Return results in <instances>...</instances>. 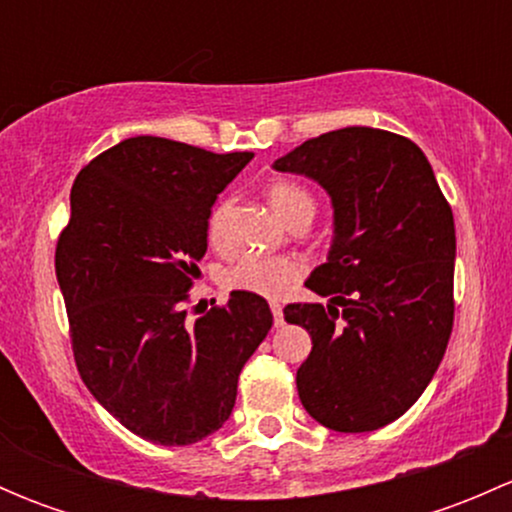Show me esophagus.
I'll list each match as a JSON object with an SVG mask.
<instances>
[{
  "instance_id": "esophagus-1",
  "label": "esophagus",
  "mask_w": 512,
  "mask_h": 512,
  "mask_svg": "<svg viewBox=\"0 0 512 512\" xmlns=\"http://www.w3.org/2000/svg\"><path fill=\"white\" fill-rule=\"evenodd\" d=\"M272 317H275V327H282L285 324V312H282V304L280 302H272Z\"/></svg>"
}]
</instances>
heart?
I'll list each match as a JSON object with an SVG mask.
<instances>
[{"instance_id":"obj_1","label":"heart","mask_w":512,"mask_h":512,"mask_svg":"<svg viewBox=\"0 0 512 512\" xmlns=\"http://www.w3.org/2000/svg\"><path fill=\"white\" fill-rule=\"evenodd\" d=\"M267 198H270V205L285 223L292 215L302 213V210L314 213V198L302 185L292 183V180H275L267 188ZM227 213H230V200L218 203L210 213L208 237L213 245L223 242ZM304 270H307L304 262L292 255H245L227 267L223 285L227 289L257 294V297L280 299L302 280Z\"/></svg>"}]
</instances>
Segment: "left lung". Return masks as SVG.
<instances>
[{
    "instance_id": "8db88e82",
    "label": "left lung",
    "mask_w": 512,
    "mask_h": 512,
    "mask_svg": "<svg viewBox=\"0 0 512 512\" xmlns=\"http://www.w3.org/2000/svg\"><path fill=\"white\" fill-rule=\"evenodd\" d=\"M275 168L314 178L334 205L332 250L307 280L332 304L285 307L312 337L299 401L332 431H376L416 404L451 339V205L421 148L381 128L322 133Z\"/></svg>"
}]
</instances>
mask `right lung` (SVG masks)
Wrapping results in <instances>:
<instances>
[{
    "instance_id": "obj_1",
    "label": "right lung",
    "mask_w": 512,
    "mask_h": 512,
    "mask_svg": "<svg viewBox=\"0 0 512 512\" xmlns=\"http://www.w3.org/2000/svg\"><path fill=\"white\" fill-rule=\"evenodd\" d=\"M250 160L136 136L84 165L71 188L56 280L76 369L108 414L160 446L223 428L237 376L272 327L270 304L250 292L195 324L185 309L210 208Z\"/></svg>"
}]
</instances>
